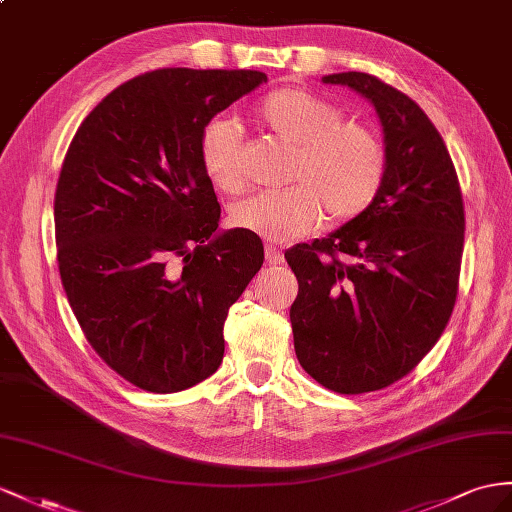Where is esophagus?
<instances>
[{"instance_id":"34e87169","label":"esophagus","mask_w":512,"mask_h":512,"mask_svg":"<svg viewBox=\"0 0 512 512\" xmlns=\"http://www.w3.org/2000/svg\"><path fill=\"white\" fill-rule=\"evenodd\" d=\"M266 261H268L270 266L283 264V255H281V251L274 244H266Z\"/></svg>"}]
</instances>
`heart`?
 <instances>
[{"label": "heart", "mask_w": 512, "mask_h": 512, "mask_svg": "<svg viewBox=\"0 0 512 512\" xmlns=\"http://www.w3.org/2000/svg\"><path fill=\"white\" fill-rule=\"evenodd\" d=\"M257 116L281 140L296 147L281 192H257L229 212L233 227L268 242H290L316 229L324 216L342 225L368 209L385 179V147L372 129L344 123L333 103L303 88H281L259 103ZM201 168L214 188H244V153L225 119L207 121L199 136Z\"/></svg>", "instance_id": "1"}]
</instances>
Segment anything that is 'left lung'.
<instances>
[{
	"label": "left lung",
	"mask_w": 512,
	"mask_h": 512,
	"mask_svg": "<svg viewBox=\"0 0 512 512\" xmlns=\"http://www.w3.org/2000/svg\"><path fill=\"white\" fill-rule=\"evenodd\" d=\"M322 82L372 101L385 134L374 203L285 253L296 357L322 387L355 396L400 381L437 344L456 303L465 209L445 142L411 97L357 71Z\"/></svg>",
	"instance_id": "left-lung-1"
}]
</instances>
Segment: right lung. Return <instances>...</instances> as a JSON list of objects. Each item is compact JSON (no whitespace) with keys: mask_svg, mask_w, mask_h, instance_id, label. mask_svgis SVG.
<instances>
[{"mask_svg":"<svg viewBox=\"0 0 512 512\" xmlns=\"http://www.w3.org/2000/svg\"><path fill=\"white\" fill-rule=\"evenodd\" d=\"M259 71L157 69L97 103L64 155L58 270L88 344L125 381L175 393L212 376L229 307L264 264L259 235L216 231L199 160L207 121Z\"/></svg>","mask_w":512,"mask_h":512,"instance_id":"obj_1","label":"right lung"}]
</instances>
